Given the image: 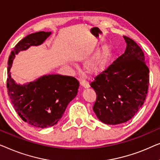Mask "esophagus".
Returning a JSON list of instances; mask_svg holds the SVG:
<instances>
[{
  "label": "esophagus",
  "mask_w": 160,
  "mask_h": 160,
  "mask_svg": "<svg viewBox=\"0 0 160 160\" xmlns=\"http://www.w3.org/2000/svg\"><path fill=\"white\" fill-rule=\"evenodd\" d=\"M80 83L81 86L85 88H87L89 87V83L86 80L81 79L80 81Z\"/></svg>",
  "instance_id": "obj_1"
}]
</instances>
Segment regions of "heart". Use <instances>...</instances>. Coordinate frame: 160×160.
Segmentation results:
<instances>
[{
  "instance_id": "1",
  "label": "heart",
  "mask_w": 160,
  "mask_h": 160,
  "mask_svg": "<svg viewBox=\"0 0 160 160\" xmlns=\"http://www.w3.org/2000/svg\"><path fill=\"white\" fill-rule=\"evenodd\" d=\"M109 51L107 48H103L98 51L88 62V67L93 72H98L104 66L109 56Z\"/></svg>"
}]
</instances>
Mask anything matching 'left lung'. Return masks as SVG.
I'll return each instance as SVG.
<instances>
[{
	"label": "left lung",
	"instance_id": "1",
	"mask_svg": "<svg viewBox=\"0 0 160 160\" xmlns=\"http://www.w3.org/2000/svg\"><path fill=\"white\" fill-rule=\"evenodd\" d=\"M125 53L91 82L96 93L93 109L98 119L107 125L130 120L147 97L149 69L144 53L134 40L123 36Z\"/></svg>",
	"mask_w": 160,
	"mask_h": 160
}]
</instances>
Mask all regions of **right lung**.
Here are the masks:
<instances>
[{
	"label": "right lung",
	"instance_id": "1",
	"mask_svg": "<svg viewBox=\"0 0 160 160\" xmlns=\"http://www.w3.org/2000/svg\"><path fill=\"white\" fill-rule=\"evenodd\" d=\"M51 32L32 33L18 42L8 62V94L22 120L34 127L53 126L62 118L68 103L75 98L79 82L70 76L43 75L33 82L20 85L11 76L10 69L15 55L32 46L41 45Z\"/></svg>",
	"mask_w": 160,
	"mask_h": 160
}]
</instances>
